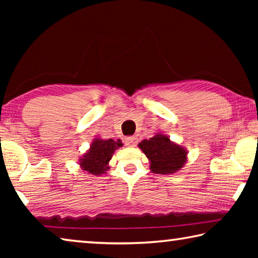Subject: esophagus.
Wrapping results in <instances>:
<instances>
[{"instance_id":"1","label":"esophagus","mask_w":258,"mask_h":258,"mask_svg":"<svg viewBox=\"0 0 258 258\" xmlns=\"http://www.w3.org/2000/svg\"><path fill=\"white\" fill-rule=\"evenodd\" d=\"M137 143H138V139L135 137H128L125 139V145L128 147H137Z\"/></svg>"}]
</instances>
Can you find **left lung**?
<instances>
[{
  "label": "left lung",
  "instance_id": "1",
  "mask_svg": "<svg viewBox=\"0 0 258 258\" xmlns=\"http://www.w3.org/2000/svg\"><path fill=\"white\" fill-rule=\"evenodd\" d=\"M139 148L150 163V171L155 174L171 175L184 166L187 159L185 148L169 140L168 135L157 133L149 140H143Z\"/></svg>",
  "mask_w": 258,
  "mask_h": 258
}]
</instances>
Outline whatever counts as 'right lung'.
<instances>
[{"instance_id":"add662e5","label":"right lung","mask_w":258,"mask_h":258,"mask_svg":"<svg viewBox=\"0 0 258 258\" xmlns=\"http://www.w3.org/2000/svg\"><path fill=\"white\" fill-rule=\"evenodd\" d=\"M121 146H123V143L120 140L115 141L112 139H93L90 149L78 160L82 171L95 176L106 174L108 169L110 168L109 167V161H110L113 152Z\"/></svg>"}]
</instances>
